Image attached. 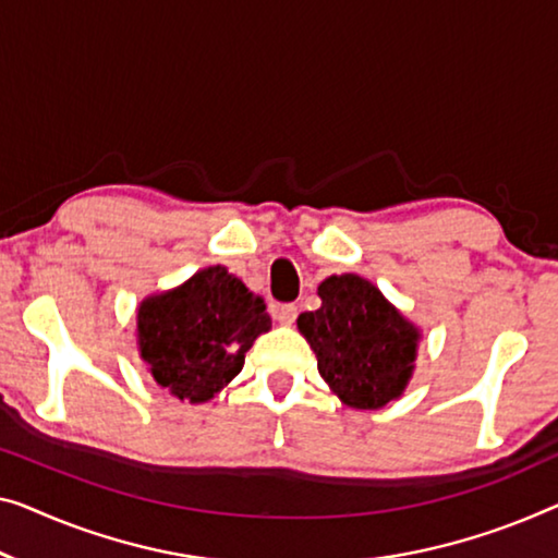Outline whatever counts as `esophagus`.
<instances>
[{"instance_id":"obj_1","label":"esophagus","mask_w":558,"mask_h":558,"mask_svg":"<svg viewBox=\"0 0 558 558\" xmlns=\"http://www.w3.org/2000/svg\"><path fill=\"white\" fill-rule=\"evenodd\" d=\"M272 318H276L280 326H293L295 318H298V307L295 305H276L272 307Z\"/></svg>"}]
</instances>
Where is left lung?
Returning a JSON list of instances; mask_svg holds the SVG:
<instances>
[{"mask_svg":"<svg viewBox=\"0 0 558 558\" xmlns=\"http://www.w3.org/2000/svg\"><path fill=\"white\" fill-rule=\"evenodd\" d=\"M318 295L320 307L298 315V330L332 396L355 411L398 401L413 378L421 328L355 272L326 278Z\"/></svg>","mask_w":558,"mask_h":558,"instance_id":"1","label":"left lung"}]
</instances>
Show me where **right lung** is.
<instances>
[{"label":"right lung","mask_w":558,"mask_h":558,"mask_svg":"<svg viewBox=\"0 0 558 558\" xmlns=\"http://www.w3.org/2000/svg\"><path fill=\"white\" fill-rule=\"evenodd\" d=\"M270 326L263 298L226 265H210L137 305V355L170 396L207 403L243 371L245 353Z\"/></svg>","instance_id":"1"}]
</instances>
